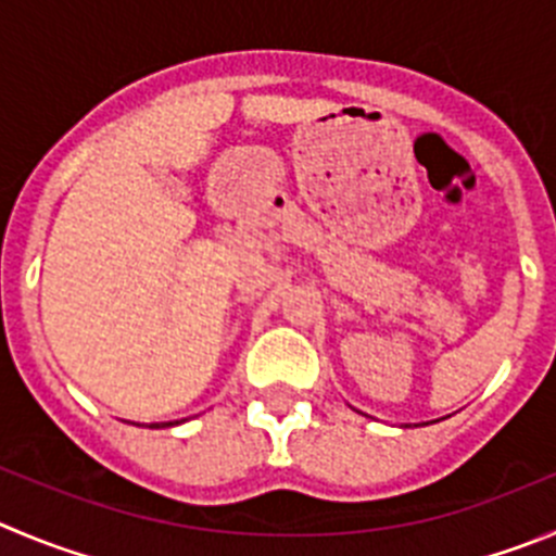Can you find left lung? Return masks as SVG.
I'll return each mask as SVG.
<instances>
[{
	"label": "left lung",
	"mask_w": 556,
	"mask_h": 556,
	"mask_svg": "<svg viewBox=\"0 0 556 556\" xmlns=\"http://www.w3.org/2000/svg\"><path fill=\"white\" fill-rule=\"evenodd\" d=\"M406 428H408V425H406Z\"/></svg>",
	"instance_id": "left-lung-1"
}]
</instances>
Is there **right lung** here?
<instances>
[{"instance_id": "add662e5", "label": "right lung", "mask_w": 556, "mask_h": 556, "mask_svg": "<svg viewBox=\"0 0 556 556\" xmlns=\"http://www.w3.org/2000/svg\"><path fill=\"white\" fill-rule=\"evenodd\" d=\"M180 422H186V419H178V422H153L148 425V428H173V425H180Z\"/></svg>"}]
</instances>
